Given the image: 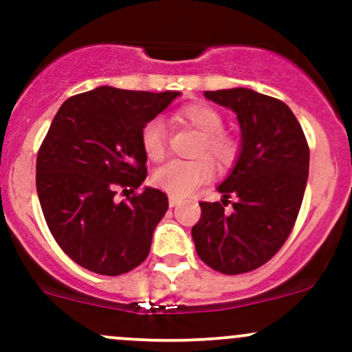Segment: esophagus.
<instances>
[{
	"mask_svg": "<svg viewBox=\"0 0 352 352\" xmlns=\"http://www.w3.org/2000/svg\"><path fill=\"white\" fill-rule=\"evenodd\" d=\"M168 204H170V208H177V206L180 204V201L177 197H170L168 199Z\"/></svg>",
	"mask_w": 352,
	"mask_h": 352,
	"instance_id": "34e87169",
	"label": "esophagus"
}]
</instances>
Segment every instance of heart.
<instances>
[{
  "label": "heart",
  "mask_w": 352,
  "mask_h": 352,
  "mask_svg": "<svg viewBox=\"0 0 352 352\" xmlns=\"http://www.w3.org/2000/svg\"><path fill=\"white\" fill-rule=\"evenodd\" d=\"M175 120L192 127L199 133L194 146V156L189 162L166 163L153 175V184L172 197H189L202 184L209 182L214 175V168L209 158L219 168L235 165L242 151V143L230 131L223 129V113L206 102H192L175 112ZM141 148L151 162H163L166 156V131L158 119H151L141 127Z\"/></svg>",
  "instance_id": "b5f03b06"
}]
</instances>
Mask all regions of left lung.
<instances>
[{
    "mask_svg": "<svg viewBox=\"0 0 352 352\" xmlns=\"http://www.w3.org/2000/svg\"><path fill=\"white\" fill-rule=\"evenodd\" d=\"M204 95L236 113L242 151L218 187L223 201L199 202L192 239L206 265L221 274H245L271 261L289 236L305 196L310 150L285 102L248 88ZM230 197H236L232 213L224 209Z\"/></svg>",
    "mask_w": 352,
    "mask_h": 352,
    "instance_id": "1",
    "label": "left lung"
}]
</instances>
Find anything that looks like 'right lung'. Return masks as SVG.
I'll return each mask as SVG.
<instances>
[{
    "label": "right lung",
    "mask_w": 352,
    "mask_h": 352,
    "mask_svg": "<svg viewBox=\"0 0 352 352\" xmlns=\"http://www.w3.org/2000/svg\"><path fill=\"white\" fill-rule=\"evenodd\" d=\"M177 95L98 87L56 113L38 148L35 184L52 236L81 267L120 276L150 254L168 197L150 187L134 192L148 175L140 133ZM117 188L133 196L117 203Z\"/></svg>",
    "instance_id": "1"
}]
</instances>
